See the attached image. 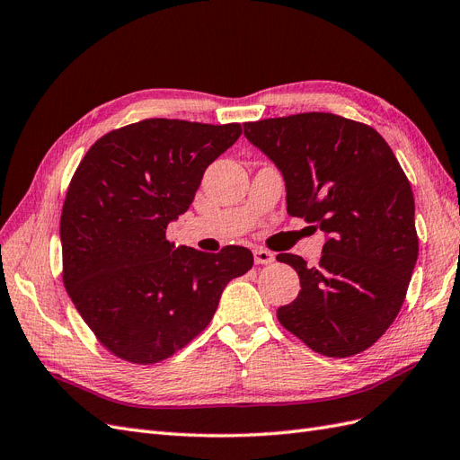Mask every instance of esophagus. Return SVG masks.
<instances>
[{
  "mask_svg": "<svg viewBox=\"0 0 460 460\" xmlns=\"http://www.w3.org/2000/svg\"><path fill=\"white\" fill-rule=\"evenodd\" d=\"M253 257H255V264H270L274 261V253L264 247H255Z\"/></svg>",
  "mask_w": 460,
  "mask_h": 460,
  "instance_id": "obj_1",
  "label": "esophagus"
}]
</instances>
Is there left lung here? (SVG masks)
<instances>
[{
	"instance_id": "1",
	"label": "left lung",
	"mask_w": 460,
	"mask_h": 460,
	"mask_svg": "<svg viewBox=\"0 0 460 460\" xmlns=\"http://www.w3.org/2000/svg\"><path fill=\"white\" fill-rule=\"evenodd\" d=\"M243 130L282 171L288 213L330 235L316 267L294 253L276 257L301 282L278 323L320 355L368 349L399 314L419 257L412 190L392 147L368 124L332 113Z\"/></svg>"
}]
</instances>
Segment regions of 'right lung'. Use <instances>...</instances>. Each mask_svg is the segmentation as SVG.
<instances>
[{
    "mask_svg": "<svg viewBox=\"0 0 460 460\" xmlns=\"http://www.w3.org/2000/svg\"><path fill=\"white\" fill-rule=\"evenodd\" d=\"M242 136V124L146 119L102 136L82 157L61 213L63 284L105 349L155 365L201 333L232 278L253 255H215L166 240L203 172Z\"/></svg>",
    "mask_w": 460,
    "mask_h": 460,
    "instance_id": "obj_1",
    "label": "right lung"
}]
</instances>
